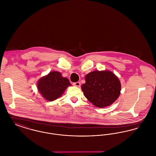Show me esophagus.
I'll use <instances>...</instances> for the list:
<instances>
[{"label": "esophagus", "mask_w": 156, "mask_h": 156, "mask_svg": "<svg viewBox=\"0 0 156 156\" xmlns=\"http://www.w3.org/2000/svg\"><path fill=\"white\" fill-rule=\"evenodd\" d=\"M73 85H74V86L77 87H80L81 86V83H80V82H76L73 83Z\"/></svg>", "instance_id": "obj_1"}]
</instances>
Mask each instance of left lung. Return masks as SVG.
Masks as SVG:
<instances>
[{
    "instance_id": "obj_1",
    "label": "left lung",
    "mask_w": 156,
    "mask_h": 156,
    "mask_svg": "<svg viewBox=\"0 0 156 156\" xmlns=\"http://www.w3.org/2000/svg\"><path fill=\"white\" fill-rule=\"evenodd\" d=\"M81 89L92 104L104 108L118 98L121 85L118 77L111 71H95L85 76V83L82 85Z\"/></svg>"
}]
</instances>
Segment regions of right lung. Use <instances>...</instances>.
<instances>
[{"mask_svg": "<svg viewBox=\"0 0 156 156\" xmlns=\"http://www.w3.org/2000/svg\"><path fill=\"white\" fill-rule=\"evenodd\" d=\"M71 85L69 80L62 77L60 73L52 71L38 81L37 88L45 99L52 101L61 97Z\"/></svg>", "mask_w": 156, "mask_h": 156, "instance_id": "1", "label": "right lung"}]
</instances>
